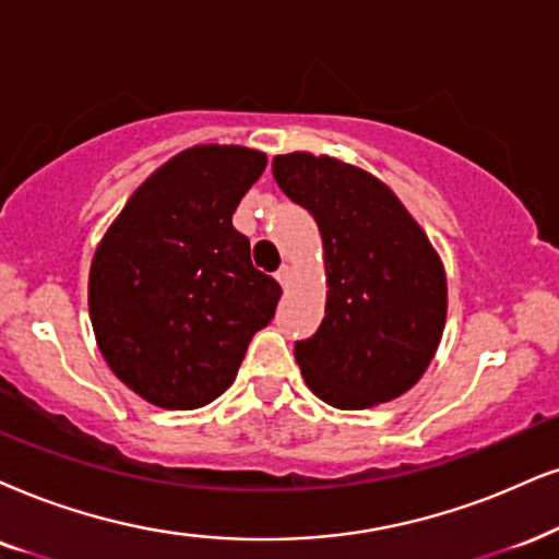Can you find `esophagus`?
Here are the masks:
<instances>
[{"label": "esophagus", "instance_id": "1", "mask_svg": "<svg viewBox=\"0 0 559 559\" xmlns=\"http://www.w3.org/2000/svg\"><path fill=\"white\" fill-rule=\"evenodd\" d=\"M275 278H278V284L286 288L288 284H292V278H294V271H292V267H288V265H281V271L275 273Z\"/></svg>", "mask_w": 559, "mask_h": 559}]
</instances>
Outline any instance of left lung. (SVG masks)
I'll list each match as a JSON object with an SVG mask.
<instances>
[{
  "instance_id": "obj_1",
  "label": "left lung",
  "mask_w": 559,
  "mask_h": 559,
  "mask_svg": "<svg viewBox=\"0 0 559 559\" xmlns=\"http://www.w3.org/2000/svg\"><path fill=\"white\" fill-rule=\"evenodd\" d=\"M278 188L314 216L328 301L309 341L296 343L301 377L337 409L377 407L413 390L447 324V271L392 188L330 154L273 157Z\"/></svg>"
}]
</instances>
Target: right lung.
<instances>
[{
    "label": "right lung",
    "instance_id": "obj_1",
    "mask_svg": "<svg viewBox=\"0 0 559 559\" xmlns=\"http://www.w3.org/2000/svg\"><path fill=\"white\" fill-rule=\"evenodd\" d=\"M267 157L237 144L175 154L133 190L90 265L97 348L141 400L195 409L227 392L252 335L273 320L278 281L231 227Z\"/></svg>",
    "mask_w": 559,
    "mask_h": 559
}]
</instances>
